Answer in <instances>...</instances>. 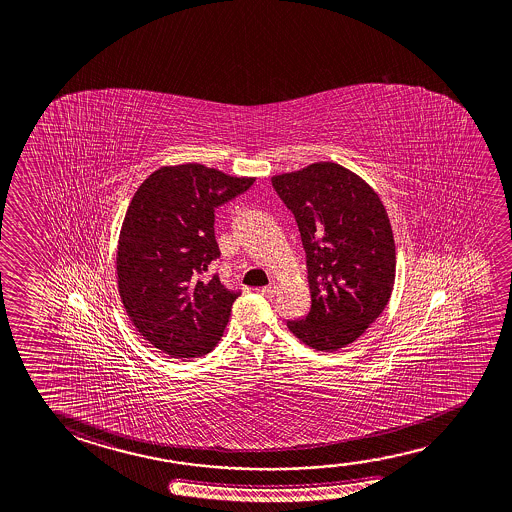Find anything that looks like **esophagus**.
I'll use <instances>...</instances> for the list:
<instances>
[{
    "mask_svg": "<svg viewBox=\"0 0 512 512\" xmlns=\"http://www.w3.org/2000/svg\"><path fill=\"white\" fill-rule=\"evenodd\" d=\"M260 293H262V296H266V298H273V294L277 293V287L275 285H266V287L260 289Z\"/></svg>",
    "mask_w": 512,
    "mask_h": 512,
    "instance_id": "34e87169",
    "label": "esophagus"
}]
</instances>
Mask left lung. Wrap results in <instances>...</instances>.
I'll list each match as a JSON object with an SVG mask.
<instances>
[{"label":"left lung","mask_w":512,"mask_h":512,"mask_svg":"<svg viewBox=\"0 0 512 512\" xmlns=\"http://www.w3.org/2000/svg\"><path fill=\"white\" fill-rule=\"evenodd\" d=\"M271 182L307 253L309 314L287 328L318 352H336L366 332L393 293L396 248L386 207L366 180L336 162Z\"/></svg>","instance_id":"1"}]
</instances>
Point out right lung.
<instances>
[{
    "label": "right lung",
    "mask_w": 512,
    "mask_h": 512,
    "mask_svg": "<svg viewBox=\"0 0 512 512\" xmlns=\"http://www.w3.org/2000/svg\"><path fill=\"white\" fill-rule=\"evenodd\" d=\"M253 182L191 162L162 166L135 191L119 232V296L137 332L160 352L202 357L223 336L239 293L218 275L203 278L219 257L214 210Z\"/></svg>",
    "instance_id": "add662e5"
}]
</instances>
